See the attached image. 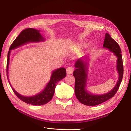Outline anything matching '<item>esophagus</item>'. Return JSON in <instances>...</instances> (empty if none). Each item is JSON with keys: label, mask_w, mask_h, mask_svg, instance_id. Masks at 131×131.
<instances>
[{"label": "esophagus", "mask_w": 131, "mask_h": 131, "mask_svg": "<svg viewBox=\"0 0 131 131\" xmlns=\"http://www.w3.org/2000/svg\"><path fill=\"white\" fill-rule=\"evenodd\" d=\"M74 72V69L73 68L71 67H69L68 68H67L66 69V72H67V74H72Z\"/></svg>", "instance_id": "34e87169"}]
</instances>
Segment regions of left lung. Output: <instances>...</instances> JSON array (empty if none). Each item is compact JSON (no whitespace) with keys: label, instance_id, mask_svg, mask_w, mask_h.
I'll return each instance as SVG.
<instances>
[{"label":"left lung","instance_id":"8db88e82","mask_svg":"<svg viewBox=\"0 0 131 131\" xmlns=\"http://www.w3.org/2000/svg\"><path fill=\"white\" fill-rule=\"evenodd\" d=\"M103 47L113 52L117 57L116 70L118 74L117 81L114 88L107 93L96 94L89 92L87 89V84L90 66L89 61L90 58L88 56H84L78 59L75 63L74 66L76 69L73 73V75L75 79V93L79 101L81 103L86 105H97L113 97L119 88L122 81L124 74V67L121 51L119 45L112 38H111L108 33H106Z\"/></svg>","mask_w":131,"mask_h":131}]
</instances>
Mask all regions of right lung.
I'll use <instances>...</instances> for the list:
<instances>
[{
  "instance_id": "add662e5",
  "label": "right lung",
  "mask_w": 131,
  "mask_h": 131,
  "mask_svg": "<svg viewBox=\"0 0 131 131\" xmlns=\"http://www.w3.org/2000/svg\"><path fill=\"white\" fill-rule=\"evenodd\" d=\"M40 32V30L34 28H27L21 31V33L16 38L10 47L8 54H7L6 66L7 79H8L9 84L10 85L14 92L17 97L23 102L26 103L27 104L36 106L46 104L47 103H48L51 100L54 93L57 83L62 80L66 76V69L62 67V68L53 70L52 72V74H51L50 81L46 84L45 88L41 92L31 96H23L14 90L9 81L8 70L11 51L28 43L40 42L45 41V39L43 37Z\"/></svg>"
}]
</instances>
